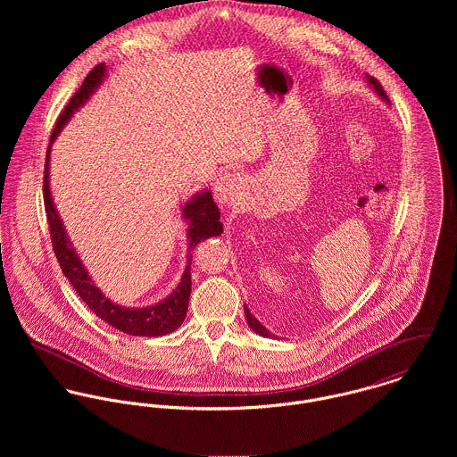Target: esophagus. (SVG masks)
I'll use <instances>...</instances> for the list:
<instances>
[{"mask_svg": "<svg viewBox=\"0 0 457 457\" xmlns=\"http://www.w3.org/2000/svg\"><path fill=\"white\" fill-rule=\"evenodd\" d=\"M245 190V178L241 174H225L218 179L214 187V198L221 205H228L239 196L243 195Z\"/></svg>", "mask_w": 457, "mask_h": 457, "instance_id": "1", "label": "esophagus"}]
</instances>
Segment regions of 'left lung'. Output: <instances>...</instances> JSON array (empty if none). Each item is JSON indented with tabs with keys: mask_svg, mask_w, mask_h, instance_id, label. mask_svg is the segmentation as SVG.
<instances>
[{
	"mask_svg": "<svg viewBox=\"0 0 457 457\" xmlns=\"http://www.w3.org/2000/svg\"><path fill=\"white\" fill-rule=\"evenodd\" d=\"M366 80H368V84L375 89V93L386 102V104H391V100H389V96L386 95V91H384V87H382V84L375 79V77H371V75H366ZM245 315H246V322H248V326L252 327V330H255L257 334H261L263 337H270V332L265 328V327L262 326L261 322L252 315V312L245 306Z\"/></svg>",
	"mask_w": 457,
	"mask_h": 457,
	"instance_id": "8db88e82",
	"label": "left lung"
}]
</instances>
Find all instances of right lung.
Masks as SVG:
<instances>
[{
	"label": "right lung",
	"mask_w": 457,
	"mask_h": 457,
	"mask_svg": "<svg viewBox=\"0 0 457 457\" xmlns=\"http://www.w3.org/2000/svg\"><path fill=\"white\" fill-rule=\"evenodd\" d=\"M105 77H107V68L104 63L95 66L87 73L82 86L70 98L65 111L60 114L56 127L51 133V142H49L47 156H46V172H44V204H46L47 221H49V228H51L53 248H54L56 259L62 265V270H63L66 279L71 283V287L75 288L79 297L87 304V308L96 317H100L109 326L116 327L121 332H127L130 336H145V337L165 336L181 326L187 317L190 292H192V274H190L192 252L195 250V246L200 241L220 236L223 232V225L220 221V211H218L209 190L198 192L183 205V209H181L183 218L188 223V228H187V236H188L187 267H185L179 285L170 292V295H167L163 301H160L153 306L127 308V306L116 304L93 283L87 269L84 267V263L79 259V255L75 253V250L71 246V241L66 234L62 216H60L56 204L51 195L49 162H51L53 142L62 133L68 120L73 116V112H77L89 100V96L100 87V84L104 82Z\"/></svg>",
	"instance_id": "1"
}]
</instances>
